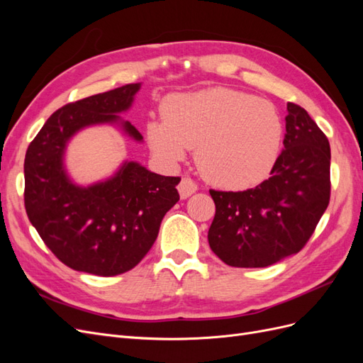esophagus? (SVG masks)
I'll use <instances>...</instances> for the list:
<instances>
[{
  "label": "esophagus",
  "mask_w": 363,
  "mask_h": 363,
  "mask_svg": "<svg viewBox=\"0 0 363 363\" xmlns=\"http://www.w3.org/2000/svg\"><path fill=\"white\" fill-rule=\"evenodd\" d=\"M196 189H199V186H196V183L189 177H183L179 183V194L183 200L189 199L192 194L196 192Z\"/></svg>",
  "instance_id": "34e87169"
}]
</instances>
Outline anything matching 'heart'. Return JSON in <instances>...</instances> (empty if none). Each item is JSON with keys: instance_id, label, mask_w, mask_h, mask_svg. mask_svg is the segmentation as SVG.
I'll return each instance as SVG.
<instances>
[{"instance_id": "obj_1", "label": "heart", "mask_w": 363, "mask_h": 363, "mask_svg": "<svg viewBox=\"0 0 363 363\" xmlns=\"http://www.w3.org/2000/svg\"><path fill=\"white\" fill-rule=\"evenodd\" d=\"M151 150L169 163L196 147L204 179L225 189H248L265 180L276 164L283 123L274 104L228 87L171 96L163 121L147 125Z\"/></svg>"}]
</instances>
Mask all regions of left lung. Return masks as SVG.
I'll list each match as a JSON object with an SVG mask.
<instances>
[{
    "mask_svg": "<svg viewBox=\"0 0 363 363\" xmlns=\"http://www.w3.org/2000/svg\"><path fill=\"white\" fill-rule=\"evenodd\" d=\"M283 145L256 188L208 191L216 207L208 245L230 267L263 268L298 252L330 201V144L298 104L288 103Z\"/></svg>",
    "mask_w": 363,
    "mask_h": 363,
    "instance_id": "left-lung-1",
    "label": "left lung"
}]
</instances>
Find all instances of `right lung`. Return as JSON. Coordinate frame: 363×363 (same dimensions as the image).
Segmentation results:
<instances>
[{
	"mask_svg": "<svg viewBox=\"0 0 363 363\" xmlns=\"http://www.w3.org/2000/svg\"><path fill=\"white\" fill-rule=\"evenodd\" d=\"M140 83L63 106L28 145L24 203L30 223L65 265L112 277L135 268L155 244L163 216L180 200V177H164L138 162H125L107 179L83 188L63 167L69 139L84 127L119 123L135 140L142 135L121 121Z\"/></svg>",
	"mask_w": 363,
	"mask_h": 363,
	"instance_id": "add662e5",
	"label": "right lung"
}]
</instances>
